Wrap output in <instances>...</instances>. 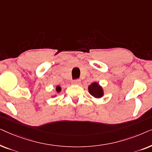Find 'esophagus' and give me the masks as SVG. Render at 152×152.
Here are the masks:
<instances>
[{"label":"esophagus","mask_w":152,"mask_h":152,"mask_svg":"<svg viewBox=\"0 0 152 152\" xmlns=\"http://www.w3.org/2000/svg\"><path fill=\"white\" fill-rule=\"evenodd\" d=\"M80 83H81L80 80H75L72 82V84L74 85H80Z\"/></svg>","instance_id":"esophagus-1"}]
</instances>
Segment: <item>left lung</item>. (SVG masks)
Instances as JSON below:
<instances>
[{"label":"left lung","mask_w":152,"mask_h":152,"mask_svg":"<svg viewBox=\"0 0 152 152\" xmlns=\"http://www.w3.org/2000/svg\"><path fill=\"white\" fill-rule=\"evenodd\" d=\"M88 89L89 93L95 98H101V97L104 96V94L103 88L99 84V83L96 82H93L91 85H89Z\"/></svg>","instance_id":"left-lung-1"}]
</instances>
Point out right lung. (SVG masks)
<instances>
[{"label":"right lung","instance_id":"add662e5","mask_svg":"<svg viewBox=\"0 0 152 152\" xmlns=\"http://www.w3.org/2000/svg\"><path fill=\"white\" fill-rule=\"evenodd\" d=\"M56 93H60L61 92V86H56ZM56 96V95H52V97H55Z\"/></svg>","mask_w":152,"mask_h":152}]
</instances>
